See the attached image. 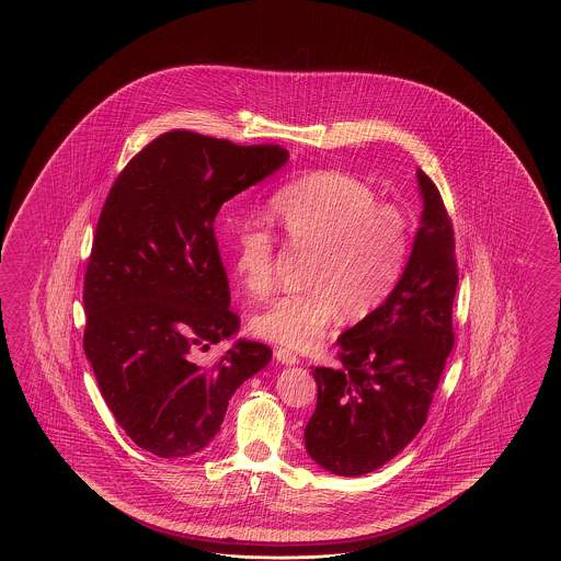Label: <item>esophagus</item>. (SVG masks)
I'll use <instances>...</instances> for the list:
<instances>
[{
  "mask_svg": "<svg viewBox=\"0 0 561 561\" xmlns=\"http://www.w3.org/2000/svg\"><path fill=\"white\" fill-rule=\"evenodd\" d=\"M275 357L278 363H283L286 367H290V365H298V363H300L297 355H295L293 351H286V348H275Z\"/></svg>",
  "mask_w": 561,
  "mask_h": 561,
  "instance_id": "esophagus-1",
  "label": "esophagus"
}]
</instances>
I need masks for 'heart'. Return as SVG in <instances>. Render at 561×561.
<instances>
[{"instance_id":"obj_1","label":"heart","mask_w":561,"mask_h":561,"mask_svg":"<svg viewBox=\"0 0 561 561\" xmlns=\"http://www.w3.org/2000/svg\"><path fill=\"white\" fill-rule=\"evenodd\" d=\"M293 247L312 251L309 290L286 295L252 317V331L288 348L321 343L339 312L358 321L377 309L403 273L411 220L394 204L379 203L369 182L324 170L288 184L271 204ZM232 266L254 298L275 288V237L247 222L232 240Z\"/></svg>"}]
</instances>
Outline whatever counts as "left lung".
Here are the masks:
<instances>
[{"mask_svg":"<svg viewBox=\"0 0 561 561\" xmlns=\"http://www.w3.org/2000/svg\"><path fill=\"white\" fill-rule=\"evenodd\" d=\"M417 180L423 213L403 275L339 336L343 367H312L319 393L305 445L334 476L370 473L415 439L454 348V227L437 186L423 170Z\"/></svg>","mask_w":561,"mask_h":561,"instance_id":"8db88e82","label":"left lung"}]
</instances>
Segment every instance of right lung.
<instances>
[{"label": "right lung", "mask_w": 561, "mask_h": 561, "mask_svg": "<svg viewBox=\"0 0 561 561\" xmlns=\"http://www.w3.org/2000/svg\"><path fill=\"white\" fill-rule=\"evenodd\" d=\"M286 160L276 144L172 130L134 156L107 194L85 268L84 351L119 427L150 454H198L230 397L273 358L252 341H237L210 367L194 355L240 327L216 215Z\"/></svg>", "instance_id": "add662e5"}]
</instances>
